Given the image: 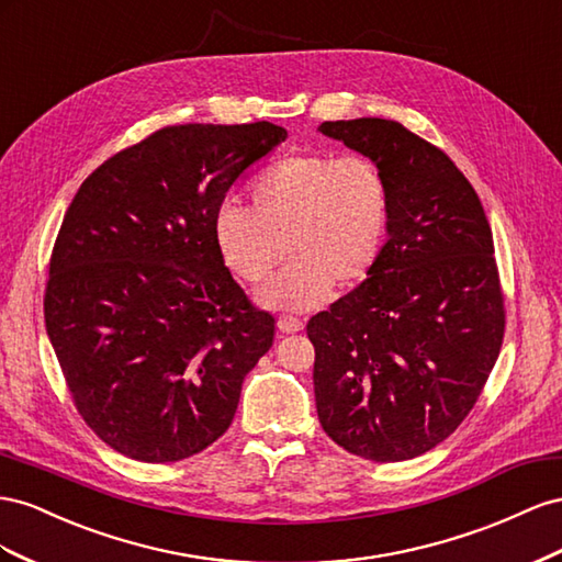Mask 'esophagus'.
<instances>
[{"label":"esophagus","instance_id":"obj_1","mask_svg":"<svg viewBox=\"0 0 562 562\" xmlns=\"http://www.w3.org/2000/svg\"><path fill=\"white\" fill-rule=\"evenodd\" d=\"M278 329H280L282 334H296V331L303 329V319L296 317V315H280Z\"/></svg>","mask_w":562,"mask_h":562}]
</instances>
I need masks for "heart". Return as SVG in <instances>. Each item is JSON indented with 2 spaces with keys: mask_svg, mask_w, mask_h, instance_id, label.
<instances>
[{
  "mask_svg": "<svg viewBox=\"0 0 562 562\" xmlns=\"http://www.w3.org/2000/svg\"><path fill=\"white\" fill-rule=\"evenodd\" d=\"M251 210L223 202L214 239L247 284H261L290 251L294 261L261 292L272 308L311 311L360 284L381 259L391 231V186L367 155L301 153L280 159L249 186Z\"/></svg>",
  "mask_w": 562,
  "mask_h": 562,
  "instance_id": "heart-1",
  "label": "heart"
}]
</instances>
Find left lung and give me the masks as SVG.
Here are the masks:
<instances>
[{
  "label": "left lung",
  "instance_id": "1",
  "mask_svg": "<svg viewBox=\"0 0 562 562\" xmlns=\"http://www.w3.org/2000/svg\"><path fill=\"white\" fill-rule=\"evenodd\" d=\"M319 132L386 173L391 231L370 278L308 319L317 419L350 454L414 459L467 419L499 358L506 311L490 221L452 159L400 122Z\"/></svg>",
  "mask_w": 562,
  "mask_h": 562
}]
</instances>
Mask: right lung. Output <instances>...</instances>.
<instances>
[{
	"mask_svg": "<svg viewBox=\"0 0 562 562\" xmlns=\"http://www.w3.org/2000/svg\"><path fill=\"white\" fill-rule=\"evenodd\" d=\"M284 138L270 122L165 126L79 186L52 251L44 323L79 416L115 452L181 461L233 424L276 317L233 280L214 216Z\"/></svg>",
	"mask_w": 562,
	"mask_h": 562,
	"instance_id": "add662e5",
	"label": "right lung"
}]
</instances>
